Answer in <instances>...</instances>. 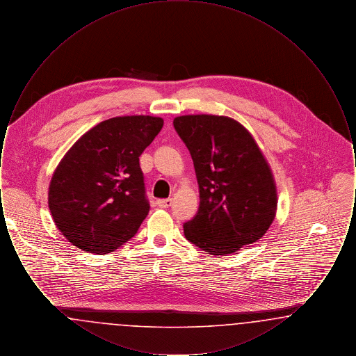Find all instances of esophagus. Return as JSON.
I'll list each match as a JSON object with an SVG mask.
<instances>
[{
    "mask_svg": "<svg viewBox=\"0 0 356 356\" xmlns=\"http://www.w3.org/2000/svg\"><path fill=\"white\" fill-rule=\"evenodd\" d=\"M156 204L160 207V208H168L172 204V199H159Z\"/></svg>",
    "mask_w": 356,
    "mask_h": 356,
    "instance_id": "obj_1",
    "label": "esophagus"
}]
</instances>
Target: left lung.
I'll return each instance as SVG.
<instances>
[{
    "label": "left lung",
    "mask_w": 356,
    "mask_h": 356,
    "mask_svg": "<svg viewBox=\"0 0 356 356\" xmlns=\"http://www.w3.org/2000/svg\"><path fill=\"white\" fill-rule=\"evenodd\" d=\"M173 127L193 160L200 205L184 222L186 240L215 256L261 238L276 213L271 170L251 134L235 120L188 115Z\"/></svg>",
    "instance_id": "obj_1"
}]
</instances>
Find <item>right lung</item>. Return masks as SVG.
Returning a JSON list of instances; mask_svg holds the SVG:
<instances>
[{
	"mask_svg": "<svg viewBox=\"0 0 356 356\" xmlns=\"http://www.w3.org/2000/svg\"><path fill=\"white\" fill-rule=\"evenodd\" d=\"M163 125L152 116L105 120L64 156L48 202L56 227L73 245L109 254L135 236L149 212L138 157Z\"/></svg>",
	"mask_w": 356,
	"mask_h": 356,
	"instance_id": "obj_1",
	"label": "right lung"
}]
</instances>
